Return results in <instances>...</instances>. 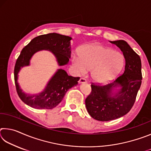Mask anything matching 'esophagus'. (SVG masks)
<instances>
[{"mask_svg":"<svg viewBox=\"0 0 151 151\" xmlns=\"http://www.w3.org/2000/svg\"><path fill=\"white\" fill-rule=\"evenodd\" d=\"M78 83H86V80L85 78L81 77L80 79H79Z\"/></svg>","mask_w":151,"mask_h":151,"instance_id":"obj_1","label":"esophagus"}]
</instances>
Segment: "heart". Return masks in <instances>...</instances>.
<instances>
[{
    "label": "heart",
    "instance_id": "heart-1",
    "mask_svg": "<svg viewBox=\"0 0 151 151\" xmlns=\"http://www.w3.org/2000/svg\"><path fill=\"white\" fill-rule=\"evenodd\" d=\"M80 58L73 61L79 72L91 70V76L98 83H105L118 75L124 65V57L119 51L106 46L93 44L86 45L80 50Z\"/></svg>",
    "mask_w": 151,
    "mask_h": 151
}]
</instances>
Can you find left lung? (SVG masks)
Masks as SVG:
<instances>
[{
	"label": "left lung",
	"mask_w": 151,
	"mask_h": 151,
	"mask_svg": "<svg viewBox=\"0 0 151 151\" xmlns=\"http://www.w3.org/2000/svg\"><path fill=\"white\" fill-rule=\"evenodd\" d=\"M123 52L125 68L123 74L108 85L91 84V93L86 97L85 104L88 114L99 121H109L125 115L130 111L136 100L141 85V60L128 43L122 40L111 41ZM121 89L113 95L114 87Z\"/></svg>",
	"instance_id": "obj_1"
}]
</instances>
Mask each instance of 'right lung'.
<instances>
[{"label":"right lung","mask_w":151,"mask_h":151,"mask_svg":"<svg viewBox=\"0 0 151 151\" xmlns=\"http://www.w3.org/2000/svg\"><path fill=\"white\" fill-rule=\"evenodd\" d=\"M72 38L57 33L40 35L22 48L14 66V76L17 92L21 101L37 109H52L62 101L68 89L76 86L80 77L69 76L65 70L58 69L48 82L44 91L37 95H27L20 88L17 82L20 68L29 65L32 56L37 51L49 50L55 55L58 65H66L70 57V40Z\"/></svg>","instance_id":"add662e5"}]
</instances>
